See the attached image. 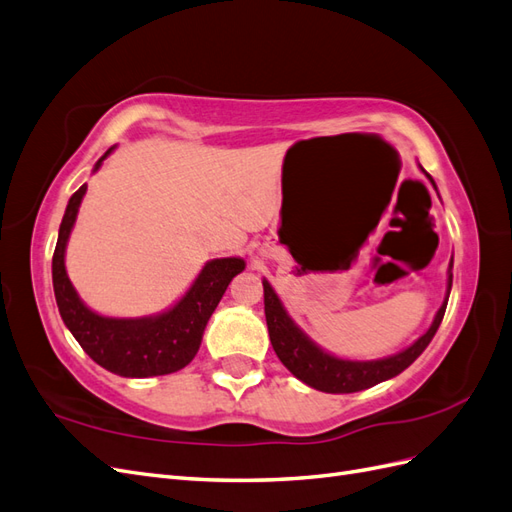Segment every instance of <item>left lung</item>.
Wrapping results in <instances>:
<instances>
[{
    "label": "left lung",
    "mask_w": 512,
    "mask_h": 512,
    "mask_svg": "<svg viewBox=\"0 0 512 512\" xmlns=\"http://www.w3.org/2000/svg\"><path fill=\"white\" fill-rule=\"evenodd\" d=\"M429 181L433 183L431 177ZM433 188H436V183H433ZM451 286H453V273L448 271L446 299L438 309V314L433 318V324L427 329V333L423 337H418L410 348L378 361H346V359H337V356L318 348L312 339H309L297 324L292 322L280 297H277L271 284L265 280L262 282V288H265V316H267V327H269L273 350L277 356H280V361L288 367L292 376H297L301 382L312 386L316 391L356 393V391L369 389V386L401 374V371L410 367L418 356H421V352L429 346V342L433 339V335H436L440 322L444 318Z\"/></svg>",
    "instance_id": "1"
}]
</instances>
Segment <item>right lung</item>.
<instances>
[{
  "mask_svg": "<svg viewBox=\"0 0 512 512\" xmlns=\"http://www.w3.org/2000/svg\"><path fill=\"white\" fill-rule=\"evenodd\" d=\"M111 151L113 147L98 160L94 170ZM85 192L87 183L70 196L53 254V290L61 320L91 359L117 376L149 378L183 369L196 356L211 314L232 277L245 269V262L241 258L209 260L185 297L160 316H100L79 299L64 265L66 243Z\"/></svg>",
  "mask_w": 512,
  "mask_h": 512,
  "instance_id": "obj_1",
  "label": "right lung"
}]
</instances>
